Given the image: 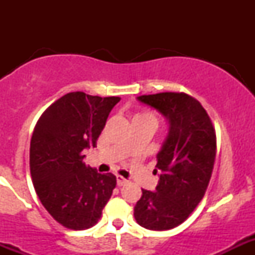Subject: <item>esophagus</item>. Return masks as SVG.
I'll return each mask as SVG.
<instances>
[{
    "label": "esophagus",
    "mask_w": 255,
    "mask_h": 255,
    "mask_svg": "<svg viewBox=\"0 0 255 255\" xmlns=\"http://www.w3.org/2000/svg\"><path fill=\"white\" fill-rule=\"evenodd\" d=\"M116 179H117V185H118V186H123V185L128 184V180L125 179V177H123V176L117 175V176H116Z\"/></svg>",
    "instance_id": "obj_1"
}]
</instances>
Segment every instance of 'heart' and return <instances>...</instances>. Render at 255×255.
Here are the masks:
<instances>
[{
    "label": "heart",
    "mask_w": 255,
    "mask_h": 255,
    "mask_svg": "<svg viewBox=\"0 0 255 255\" xmlns=\"http://www.w3.org/2000/svg\"><path fill=\"white\" fill-rule=\"evenodd\" d=\"M133 120H148V121H151V122H154L156 125L158 123V118H156L155 113L153 112H140L138 113V115H135L134 117H133Z\"/></svg>",
    "instance_id": "1"
}]
</instances>
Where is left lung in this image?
Returning <instances> with one entry per match:
<instances>
[{
  "instance_id": "obj_1",
  "label": "left lung",
  "mask_w": 255,
  "mask_h": 255,
  "mask_svg": "<svg viewBox=\"0 0 255 255\" xmlns=\"http://www.w3.org/2000/svg\"><path fill=\"white\" fill-rule=\"evenodd\" d=\"M137 99L165 116L169 132L156 154L158 186L155 191L142 189L134 218L146 230H171L181 225L205 196L215 164V128L202 105L184 92Z\"/></svg>"
}]
</instances>
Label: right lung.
I'll use <instances>...</instances> for the list:
<instances>
[{
	"label": "right lung",
	"mask_w": 255,
	"mask_h": 255,
	"mask_svg": "<svg viewBox=\"0 0 255 255\" xmlns=\"http://www.w3.org/2000/svg\"><path fill=\"white\" fill-rule=\"evenodd\" d=\"M120 97L69 92L48 107L30 139L29 168L35 192L51 217L69 230L96 225L116 187V176L85 165Z\"/></svg>",
	"instance_id": "obj_1"
}]
</instances>
